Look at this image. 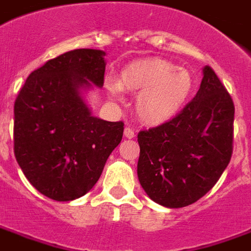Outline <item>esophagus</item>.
Listing matches in <instances>:
<instances>
[{
  "label": "esophagus",
  "instance_id": "1",
  "mask_svg": "<svg viewBox=\"0 0 251 251\" xmlns=\"http://www.w3.org/2000/svg\"><path fill=\"white\" fill-rule=\"evenodd\" d=\"M124 135H125L126 138H134L135 133L133 129H130V127H125V130H124Z\"/></svg>",
  "mask_w": 251,
  "mask_h": 251
}]
</instances>
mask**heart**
<instances>
[{
    "label": "heart",
    "instance_id": "obj_1",
    "mask_svg": "<svg viewBox=\"0 0 251 251\" xmlns=\"http://www.w3.org/2000/svg\"><path fill=\"white\" fill-rule=\"evenodd\" d=\"M193 86V77L187 70L166 59L146 58L126 65L118 83H106V92L117 98L122 90L138 94L137 117L145 125L161 126L179 116L192 96Z\"/></svg>",
    "mask_w": 251,
    "mask_h": 251
}]
</instances>
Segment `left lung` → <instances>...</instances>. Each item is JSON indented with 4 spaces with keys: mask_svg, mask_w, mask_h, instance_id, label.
<instances>
[{
    "mask_svg": "<svg viewBox=\"0 0 251 251\" xmlns=\"http://www.w3.org/2000/svg\"><path fill=\"white\" fill-rule=\"evenodd\" d=\"M202 74L200 90L179 116L138 134L141 186L170 209L205 196L231 158L234 103L213 69L205 66Z\"/></svg>",
    "mask_w": 251,
    "mask_h": 251,
    "instance_id": "obj_1",
    "label": "left lung"
}]
</instances>
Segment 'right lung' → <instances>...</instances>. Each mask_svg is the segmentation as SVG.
Instances as JSON below:
<instances>
[{"instance_id":"1","label":"right lung","mask_w":251,"mask_h":251,"mask_svg":"<svg viewBox=\"0 0 251 251\" xmlns=\"http://www.w3.org/2000/svg\"><path fill=\"white\" fill-rule=\"evenodd\" d=\"M106 53L75 49L27 77L14 103V155L27 181L59 202L97 183L124 124L92 114L86 96L103 86Z\"/></svg>"}]
</instances>
